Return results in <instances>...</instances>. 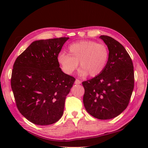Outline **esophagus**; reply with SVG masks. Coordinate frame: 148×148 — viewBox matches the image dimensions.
<instances>
[{"instance_id":"esophagus-1","label":"esophagus","mask_w":148,"mask_h":148,"mask_svg":"<svg viewBox=\"0 0 148 148\" xmlns=\"http://www.w3.org/2000/svg\"><path fill=\"white\" fill-rule=\"evenodd\" d=\"M81 81H80L79 79H76V80H75V83L76 84H81Z\"/></svg>"}]
</instances>
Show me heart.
I'll return each instance as SVG.
<instances>
[{"instance_id": "obj_1", "label": "heart", "mask_w": 148, "mask_h": 148, "mask_svg": "<svg viewBox=\"0 0 148 148\" xmlns=\"http://www.w3.org/2000/svg\"><path fill=\"white\" fill-rule=\"evenodd\" d=\"M68 49L69 53L60 52L57 57L62 70L68 75L74 72L79 62L82 66L80 75L89 73L91 77H96L104 71L109 60V52L107 46L93 41L75 42Z\"/></svg>"}]
</instances>
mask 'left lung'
<instances>
[{
  "instance_id": "1",
  "label": "left lung",
  "mask_w": 148,
  "mask_h": 148,
  "mask_svg": "<svg viewBox=\"0 0 148 148\" xmlns=\"http://www.w3.org/2000/svg\"><path fill=\"white\" fill-rule=\"evenodd\" d=\"M107 46L109 60L105 69L82 83L83 103L88 112L98 119H111L127 108L134 88V70L130 56L114 38L99 37Z\"/></svg>"
}]
</instances>
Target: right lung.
Returning <instances> with one entry per match:
<instances>
[{"mask_svg": "<svg viewBox=\"0 0 148 148\" xmlns=\"http://www.w3.org/2000/svg\"><path fill=\"white\" fill-rule=\"evenodd\" d=\"M69 39L35 41L13 64L11 87L16 107L34 124L51 125L63 115L75 78L62 71L57 57Z\"/></svg>", "mask_w": 148, "mask_h": 148, "instance_id": "obj_1", "label": "right lung"}]
</instances>
